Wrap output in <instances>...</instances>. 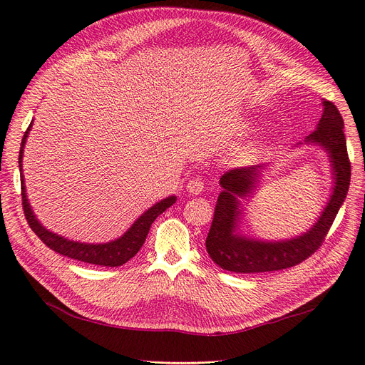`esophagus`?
Listing matches in <instances>:
<instances>
[{
  "instance_id": "1",
  "label": "esophagus",
  "mask_w": 365,
  "mask_h": 365,
  "mask_svg": "<svg viewBox=\"0 0 365 365\" xmlns=\"http://www.w3.org/2000/svg\"><path fill=\"white\" fill-rule=\"evenodd\" d=\"M203 187H205V182L201 180L200 178H194V179H191L190 182H187L186 191L190 192V194H192V195H198L201 191H203Z\"/></svg>"
}]
</instances>
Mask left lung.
Segmentation results:
<instances>
[{"label": "left lung", "mask_w": 365, "mask_h": 365, "mask_svg": "<svg viewBox=\"0 0 365 365\" xmlns=\"http://www.w3.org/2000/svg\"><path fill=\"white\" fill-rule=\"evenodd\" d=\"M343 129L344 121L339 108L331 101H323L322 118L316 130L305 138V143L322 145L328 152L334 191L317 222L302 236L279 242H263L236 233L240 215L239 198L252 192L263 168L260 165L240 167L221 175L222 192L215 206L213 221L206 237V250L215 263L236 274L281 271L299 264L322 247L350 185V160Z\"/></svg>", "instance_id": "obj_1"}]
</instances>
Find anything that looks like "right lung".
Returning a JSON list of instances; mask_svg holds the SVG:
<instances>
[{"label": "right lung", "instance_id": "obj_1", "mask_svg": "<svg viewBox=\"0 0 365 365\" xmlns=\"http://www.w3.org/2000/svg\"><path fill=\"white\" fill-rule=\"evenodd\" d=\"M33 121L30 123L29 129L25 130L24 138L21 143V150H19V170H21V190H22V207L24 213L31 230L38 236V239L43 242V244L66 257L84 262L90 264H99V266H121L126 262H129L135 254L140 251L143 244L145 242V237L148 235V230L153 224V221L159 217L160 213H164L170 206L175 203V197H167L160 200L159 203L152 206L147 212H144L141 217L135 221L129 230L115 240L108 242V244H81V242H73L66 239L63 236H58L52 233L40 224L36 218V215L31 210V206L29 203V198L25 194V186H24V175H22V155H24V147L26 137H29V132L31 129Z\"/></svg>", "mask_w": 365, "mask_h": 365}]
</instances>
